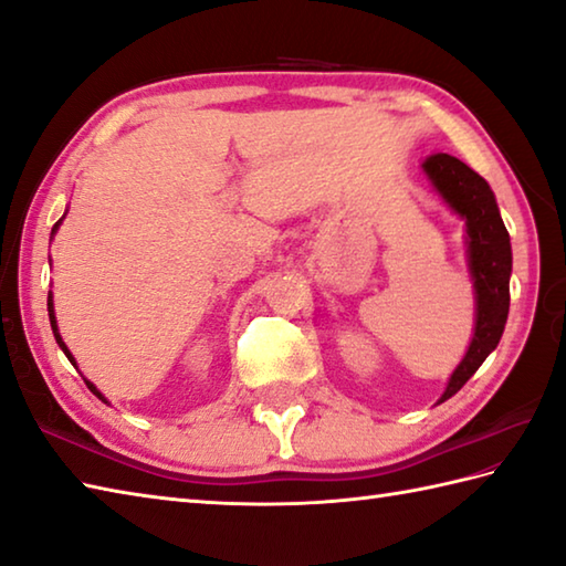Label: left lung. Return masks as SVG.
<instances>
[{
  "label": "left lung",
  "instance_id": "1",
  "mask_svg": "<svg viewBox=\"0 0 566 566\" xmlns=\"http://www.w3.org/2000/svg\"><path fill=\"white\" fill-rule=\"evenodd\" d=\"M422 169L441 201L467 223V262L475 296L469 350L451 373L444 395L439 397V402H447L501 343L511 308L513 250L495 196L483 176L449 154H431Z\"/></svg>",
  "mask_w": 566,
  "mask_h": 566
}]
</instances>
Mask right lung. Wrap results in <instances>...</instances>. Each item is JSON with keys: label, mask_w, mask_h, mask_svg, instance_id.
Here are the masks:
<instances>
[{"label": "right lung", "mask_w": 566, "mask_h": 566, "mask_svg": "<svg viewBox=\"0 0 566 566\" xmlns=\"http://www.w3.org/2000/svg\"><path fill=\"white\" fill-rule=\"evenodd\" d=\"M63 218H65V216H63ZM63 218L59 220V223H55V226H53V230H51V238L55 235V232H59V226L63 223ZM49 318H51V328H53V336H55V343H59V346H61V350L65 353V358H69V360H71V363L75 365V368H77V363H75V358H73V353L69 350V346H65V343H63V338H61V334H59V321H55V312H53V294H51V292H49ZM83 380H85V385H87V387H91V392H93L95 397H99V400H103L105 405H109V402H107V397H105L103 392H99V390H97V387H95V385H93L91 380H87V378H83Z\"/></svg>", "instance_id": "1"}]
</instances>
